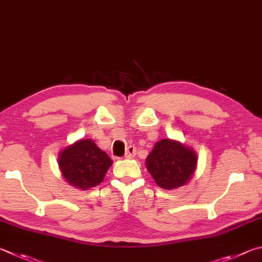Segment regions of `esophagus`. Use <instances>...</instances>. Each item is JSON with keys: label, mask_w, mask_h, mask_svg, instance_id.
Returning <instances> with one entry per match:
<instances>
[{"label": "esophagus", "mask_w": 262, "mask_h": 262, "mask_svg": "<svg viewBox=\"0 0 262 262\" xmlns=\"http://www.w3.org/2000/svg\"><path fill=\"white\" fill-rule=\"evenodd\" d=\"M136 153H137V148L135 147V146H128V147L126 148V152H125V158L126 159H131V158H134L135 155H136Z\"/></svg>", "instance_id": "34e87169"}]
</instances>
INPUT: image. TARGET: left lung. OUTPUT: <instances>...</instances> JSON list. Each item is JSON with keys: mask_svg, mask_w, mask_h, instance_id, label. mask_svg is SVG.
Listing matches in <instances>:
<instances>
[{"mask_svg": "<svg viewBox=\"0 0 262 262\" xmlns=\"http://www.w3.org/2000/svg\"><path fill=\"white\" fill-rule=\"evenodd\" d=\"M195 166L194 150L171 139L160 140L146 159V167L155 183L166 190L185 185Z\"/></svg>", "mask_w": 262, "mask_h": 262, "instance_id": "8db88e82", "label": "left lung"}]
</instances>
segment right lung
<instances>
[{
  "label": "right lung",
  "instance_id": "right-lung-1",
  "mask_svg": "<svg viewBox=\"0 0 262 262\" xmlns=\"http://www.w3.org/2000/svg\"><path fill=\"white\" fill-rule=\"evenodd\" d=\"M58 164L69 184L89 190L103 181L113 160L93 141L82 139L62 150Z\"/></svg>",
  "mask_w": 262,
  "mask_h": 262
}]
</instances>
